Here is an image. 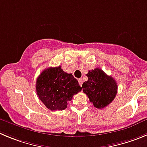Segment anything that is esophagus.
<instances>
[{
    "mask_svg": "<svg viewBox=\"0 0 147 147\" xmlns=\"http://www.w3.org/2000/svg\"><path fill=\"white\" fill-rule=\"evenodd\" d=\"M78 82H79V84H80V86H81L82 84H83V80H82L81 78H80V79H78Z\"/></svg>",
    "mask_w": 147,
    "mask_h": 147,
    "instance_id": "1",
    "label": "esophagus"
}]
</instances>
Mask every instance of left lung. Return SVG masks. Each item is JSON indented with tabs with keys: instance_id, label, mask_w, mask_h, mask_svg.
Masks as SVG:
<instances>
[{
	"instance_id": "left-lung-1",
	"label": "left lung",
	"mask_w": 147,
	"mask_h": 147,
	"mask_svg": "<svg viewBox=\"0 0 147 147\" xmlns=\"http://www.w3.org/2000/svg\"><path fill=\"white\" fill-rule=\"evenodd\" d=\"M88 80L83 83V92L97 109H103L114 100L117 91V84L112 76L99 68L89 70Z\"/></svg>"
}]
</instances>
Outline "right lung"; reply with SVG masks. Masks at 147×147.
<instances>
[{
    "label": "right lung",
    "instance_id": "right-lung-1",
    "mask_svg": "<svg viewBox=\"0 0 147 147\" xmlns=\"http://www.w3.org/2000/svg\"><path fill=\"white\" fill-rule=\"evenodd\" d=\"M72 74L64 72L61 66L49 67L37 78L36 92L40 100L51 111L63 110L75 94L81 91Z\"/></svg>",
    "mask_w": 147,
    "mask_h": 147
}]
</instances>
